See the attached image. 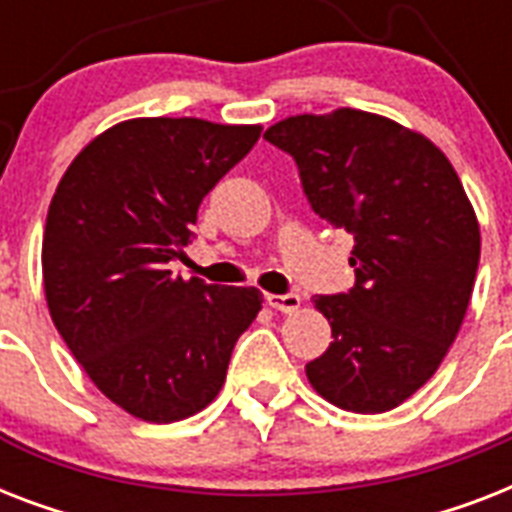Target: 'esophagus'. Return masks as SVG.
<instances>
[{
    "label": "esophagus",
    "instance_id": "1",
    "mask_svg": "<svg viewBox=\"0 0 512 512\" xmlns=\"http://www.w3.org/2000/svg\"><path fill=\"white\" fill-rule=\"evenodd\" d=\"M265 300H268L271 308H276V311L281 313H295L297 308H300V295H295V292H287V295H268Z\"/></svg>",
    "mask_w": 512,
    "mask_h": 512
}]
</instances>
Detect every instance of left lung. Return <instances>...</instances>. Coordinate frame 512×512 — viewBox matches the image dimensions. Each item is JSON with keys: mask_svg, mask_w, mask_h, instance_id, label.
<instances>
[{"mask_svg": "<svg viewBox=\"0 0 512 512\" xmlns=\"http://www.w3.org/2000/svg\"><path fill=\"white\" fill-rule=\"evenodd\" d=\"M265 140L356 241L353 289L313 300L335 340L305 374L345 412L396 409L436 374L473 295L481 231L460 177L425 135L356 108L289 116Z\"/></svg>", "mask_w": 512, "mask_h": 512, "instance_id": "left-lung-1", "label": "left lung"}]
</instances>
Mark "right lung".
Listing matches in <instances>:
<instances>
[{"label": "right lung", "instance_id": "1", "mask_svg": "<svg viewBox=\"0 0 512 512\" xmlns=\"http://www.w3.org/2000/svg\"><path fill=\"white\" fill-rule=\"evenodd\" d=\"M257 138V124L130 119L92 140L52 196L47 308L90 380L132 417L175 422L201 412L263 308L255 287L172 273L201 199Z\"/></svg>", "mask_w": 512, "mask_h": 512}]
</instances>
